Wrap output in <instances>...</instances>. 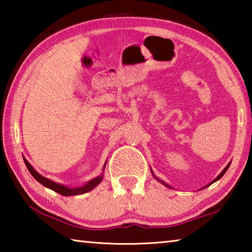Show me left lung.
<instances>
[{
	"label": "left lung",
	"instance_id": "1",
	"mask_svg": "<svg viewBox=\"0 0 252 252\" xmlns=\"http://www.w3.org/2000/svg\"><path fill=\"white\" fill-rule=\"evenodd\" d=\"M230 164H231V162H229V163L227 164V167H225V168H224V169L222 170V171H221V173L219 174V176H218V177H217V178L215 179V180H213L212 182H210V183H209V185H208V186H206V187H204V188H207V187H209V186H210V185H212V183H213V182L218 181V180H219V179H221V178H222V177H223V174H224L225 172H227V170H228V168L230 167ZM151 172H152V176L156 178V180H158V181H159L160 183H162V185H163V186H165V187H167V188H170V189H173V188H172L171 186H170V185H168V183H165L164 181H162V180H160V179H159V178H158V177H156V176H155V173H153V171H152V170H151ZM204 188H202V189H204Z\"/></svg>",
	"mask_w": 252,
	"mask_h": 252
}]
</instances>
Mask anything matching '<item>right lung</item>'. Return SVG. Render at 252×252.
I'll use <instances>...</instances> for the list:
<instances>
[{"mask_svg":"<svg viewBox=\"0 0 252 252\" xmlns=\"http://www.w3.org/2000/svg\"><path fill=\"white\" fill-rule=\"evenodd\" d=\"M24 160V163L27 165L28 170L30 171V173L32 174L33 178L35 179L36 181H39L42 186H44L45 188H49V189L55 191V192H58L60 194L64 195V197H67V195H79V194H83V193H87L89 191H91L92 189H94V188L99 185V183L103 180V171H104V168H105V164H106V161L103 165V170H102V174L99 177H96L94 179H92V180L88 181L85 183L84 186H81V187H76V188H70V187H66L64 185H61V183H58V182H54L52 180H50V179L45 178L43 176H41V174L36 171L35 169H34L31 164L29 163V161L23 158Z\"/></svg>","mask_w":252,"mask_h":252,"instance_id":"obj_1","label":"right lung"}]
</instances>
